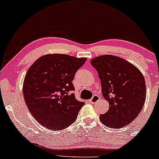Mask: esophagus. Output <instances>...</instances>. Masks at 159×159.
<instances>
[{"label":"esophagus","mask_w":159,"mask_h":159,"mask_svg":"<svg viewBox=\"0 0 159 159\" xmlns=\"http://www.w3.org/2000/svg\"><path fill=\"white\" fill-rule=\"evenodd\" d=\"M99 99H100V97L98 96V95H94L93 96V98L89 100V102L92 104H95V103H96L97 102H98Z\"/></svg>","instance_id":"esophagus-1"}]
</instances>
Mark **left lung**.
Here are the masks:
<instances>
[{
	"mask_svg": "<svg viewBox=\"0 0 159 159\" xmlns=\"http://www.w3.org/2000/svg\"><path fill=\"white\" fill-rule=\"evenodd\" d=\"M102 85L109 109L100 120L111 128L127 126L140 113L146 101V82L138 68L114 55H102L91 61Z\"/></svg>",
	"mask_w": 159,
	"mask_h": 159,
	"instance_id": "left-lung-1",
	"label": "left lung"
}]
</instances>
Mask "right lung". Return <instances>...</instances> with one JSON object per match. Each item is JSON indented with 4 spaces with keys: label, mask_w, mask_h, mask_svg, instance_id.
<instances>
[{
    "label": "right lung",
    "mask_w": 159,
    "mask_h": 159,
    "mask_svg": "<svg viewBox=\"0 0 159 159\" xmlns=\"http://www.w3.org/2000/svg\"><path fill=\"white\" fill-rule=\"evenodd\" d=\"M86 58L51 54L39 57L29 68L23 83L28 109L41 125L64 129L75 122L85 102L76 98L72 81Z\"/></svg>",
    "instance_id": "add662e5"
}]
</instances>
